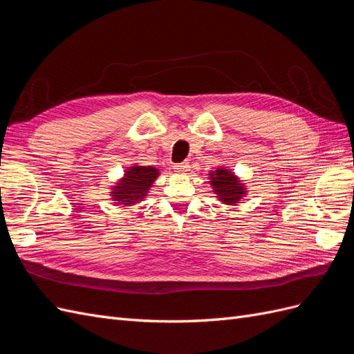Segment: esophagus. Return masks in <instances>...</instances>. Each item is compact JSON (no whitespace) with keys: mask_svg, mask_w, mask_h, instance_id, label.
I'll return each mask as SVG.
<instances>
[{"mask_svg":"<svg viewBox=\"0 0 354 354\" xmlns=\"http://www.w3.org/2000/svg\"><path fill=\"white\" fill-rule=\"evenodd\" d=\"M174 169L177 171V173H186V171L189 169V164H187V162L176 164V165H174Z\"/></svg>","mask_w":354,"mask_h":354,"instance_id":"34e87169","label":"esophagus"}]
</instances>
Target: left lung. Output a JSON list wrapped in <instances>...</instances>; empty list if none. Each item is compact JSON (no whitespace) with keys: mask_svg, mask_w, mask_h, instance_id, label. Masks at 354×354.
<instances>
[{"mask_svg":"<svg viewBox=\"0 0 354 354\" xmlns=\"http://www.w3.org/2000/svg\"><path fill=\"white\" fill-rule=\"evenodd\" d=\"M209 185L216 192L218 201L226 205H236V203L246 195L245 185L239 177L234 176L226 167H220L216 171H211Z\"/></svg>","mask_w":354,"mask_h":354,"instance_id":"left-lung-1","label":"left lung"}]
</instances>
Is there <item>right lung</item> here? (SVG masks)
I'll use <instances>...</instances> for the list:
<instances>
[{"label":"right lung","instance_id":"obj_1","mask_svg":"<svg viewBox=\"0 0 354 354\" xmlns=\"http://www.w3.org/2000/svg\"><path fill=\"white\" fill-rule=\"evenodd\" d=\"M159 176V171L151 165L128 167L124 177L112 186L111 196L121 207H131L147 196L149 189Z\"/></svg>","mask_w":354,"mask_h":354}]
</instances>
